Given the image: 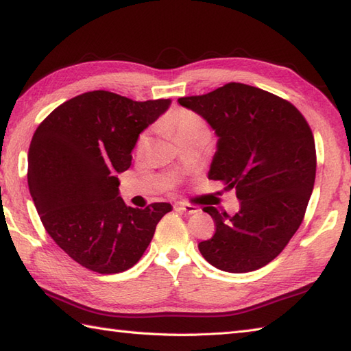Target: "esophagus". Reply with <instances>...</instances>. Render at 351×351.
Masks as SVG:
<instances>
[{
	"instance_id": "obj_1",
	"label": "esophagus",
	"mask_w": 351,
	"mask_h": 351,
	"mask_svg": "<svg viewBox=\"0 0 351 351\" xmlns=\"http://www.w3.org/2000/svg\"><path fill=\"white\" fill-rule=\"evenodd\" d=\"M175 210L185 213V214H196L199 211V208L195 205H190V204H176Z\"/></svg>"
}]
</instances>
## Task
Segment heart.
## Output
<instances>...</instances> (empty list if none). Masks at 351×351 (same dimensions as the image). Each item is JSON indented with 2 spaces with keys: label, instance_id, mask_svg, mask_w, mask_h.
<instances>
[{
  "label": "heart",
  "instance_id": "b5f03b06",
  "mask_svg": "<svg viewBox=\"0 0 351 351\" xmlns=\"http://www.w3.org/2000/svg\"><path fill=\"white\" fill-rule=\"evenodd\" d=\"M167 126L176 134L178 138H180L182 134L206 128L205 123L202 122V119L197 117L196 114L190 113V111H187V110L175 111V113L170 116ZM146 145H147V136L146 134H143V136H140V138H138L137 149L138 151H143Z\"/></svg>",
  "mask_w": 351,
  "mask_h": 351
}]
</instances>
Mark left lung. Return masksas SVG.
Here are the masks:
<instances>
[{
    "instance_id": "1",
    "label": "left lung",
    "mask_w": 351,
    "mask_h": 351,
    "mask_svg": "<svg viewBox=\"0 0 351 351\" xmlns=\"http://www.w3.org/2000/svg\"><path fill=\"white\" fill-rule=\"evenodd\" d=\"M178 102L215 131L208 178L235 189L240 199L235 215L204 208L215 234L199 243V250L219 270H258L285 249L314 190L317 154L306 119L291 102L241 83Z\"/></svg>"
}]
</instances>
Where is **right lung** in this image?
I'll list each match as a JSON object with an SVG mask.
<instances>
[{"mask_svg": "<svg viewBox=\"0 0 351 351\" xmlns=\"http://www.w3.org/2000/svg\"><path fill=\"white\" fill-rule=\"evenodd\" d=\"M170 99L137 102L95 90L63 102L37 126L28 149V189L45 229L58 247L101 274L128 270L147 249L171 205L145 210L119 196L141 131Z\"/></svg>", "mask_w": 351, "mask_h": 351, "instance_id": "add662e5", "label": "right lung"}]
</instances>
